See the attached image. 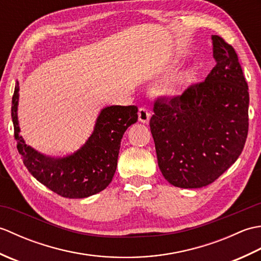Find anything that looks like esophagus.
I'll return each instance as SVG.
<instances>
[{
	"label": "esophagus",
	"instance_id": "esophagus-1",
	"mask_svg": "<svg viewBox=\"0 0 261 261\" xmlns=\"http://www.w3.org/2000/svg\"><path fill=\"white\" fill-rule=\"evenodd\" d=\"M138 116H139V121L142 123H148L149 119H150V112L147 108H140L139 112H138Z\"/></svg>",
	"mask_w": 261,
	"mask_h": 261
}]
</instances>
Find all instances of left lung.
I'll use <instances>...</instances> for the list:
<instances>
[{
    "label": "left lung",
    "mask_w": 261,
    "mask_h": 261,
    "mask_svg": "<svg viewBox=\"0 0 261 261\" xmlns=\"http://www.w3.org/2000/svg\"><path fill=\"white\" fill-rule=\"evenodd\" d=\"M215 66L205 81L153 102L150 130L158 166L171 185L212 184L242 152L249 127V92L230 43L212 36Z\"/></svg>",
    "instance_id": "left-lung-1"
}]
</instances>
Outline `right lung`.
Here are the masks:
<instances>
[{
    "instance_id": "1",
    "label": "right lung",
    "mask_w": 261,
    "mask_h": 261,
    "mask_svg": "<svg viewBox=\"0 0 261 261\" xmlns=\"http://www.w3.org/2000/svg\"><path fill=\"white\" fill-rule=\"evenodd\" d=\"M18 99L19 83L16 82L11 109L14 139L24 166L37 180L68 198H84L109 186L118 166L122 137L138 120L136 105H112L103 109L84 146L68 156L50 158L27 146L19 135Z\"/></svg>"
}]
</instances>
